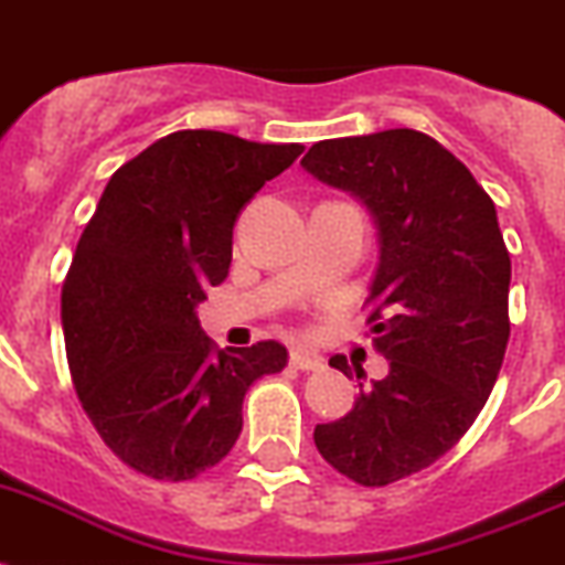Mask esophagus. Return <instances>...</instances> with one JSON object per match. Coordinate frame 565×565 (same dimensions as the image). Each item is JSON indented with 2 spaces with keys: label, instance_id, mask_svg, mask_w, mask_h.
Wrapping results in <instances>:
<instances>
[{
  "label": "esophagus",
  "instance_id": "esophagus-1",
  "mask_svg": "<svg viewBox=\"0 0 565 565\" xmlns=\"http://www.w3.org/2000/svg\"><path fill=\"white\" fill-rule=\"evenodd\" d=\"M291 366L294 370H323V358L315 355V352H309V349H294L291 352Z\"/></svg>",
  "mask_w": 565,
  "mask_h": 565
}]
</instances>
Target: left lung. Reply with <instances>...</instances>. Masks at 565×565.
<instances>
[{
    "instance_id": "1",
    "label": "left lung",
    "mask_w": 565,
    "mask_h": 565,
    "mask_svg": "<svg viewBox=\"0 0 565 565\" xmlns=\"http://www.w3.org/2000/svg\"><path fill=\"white\" fill-rule=\"evenodd\" d=\"M300 164L355 195L377 233L370 323L390 372L361 384L347 416L317 424L315 445L343 477L381 488L430 468L477 422L511 334V256L491 195L430 135L332 138ZM329 366L352 377L343 355Z\"/></svg>"
}]
</instances>
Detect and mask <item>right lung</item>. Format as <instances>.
<instances>
[{"instance_id":"obj_1","label":"right lung","mask_w":565,"mask_h":565,"mask_svg":"<svg viewBox=\"0 0 565 565\" xmlns=\"http://www.w3.org/2000/svg\"><path fill=\"white\" fill-rule=\"evenodd\" d=\"M300 152L213 129L167 135L111 175L77 242L63 286L74 390L143 477L184 482L218 465L248 386L286 366L277 340L216 349L195 309L227 277L242 207Z\"/></svg>"}]
</instances>
